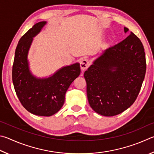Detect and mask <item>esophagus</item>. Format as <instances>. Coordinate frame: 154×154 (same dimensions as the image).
Masks as SVG:
<instances>
[{"label":"esophagus","instance_id":"obj_1","mask_svg":"<svg viewBox=\"0 0 154 154\" xmlns=\"http://www.w3.org/2000/svg\"><path fill=\"white\" fill-rule=\"evenodd\" d=\"M89 66V61L87 59H82L81 62H80V67H81L82 70H85L88 68V67Z\"/></svg>","mask_w":154,"mask_h":154}]
</instances>
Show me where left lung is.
I'll list each match as a JSON object with an SVG mask.
<instances>
[{
  "label": "left lung",
  "instance_id": "left-lung-1",
  "mask_svg": "<svg viewBox=\"0 0 154 154\" xmlns=\"http://www.w3.org/2000/svg\"><path fill=\"white\" fill-rule=\"evenodd\" d=\"M145 72L143 45L131 32L122 42L105 51L85 72L91 108L105 116L125 111L138 97Z\"/></svg>",
  "mask_w": 154,
  "mask_h": 154
}]
</instances>
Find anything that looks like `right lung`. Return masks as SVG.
<instances>
[{
  "instance_id": "add662e5",
  "label": "right lung",
  "mask_w": 154,
  "mask_h": 154,
  "mask_svg": "<svg viewBox=\"0 0 154 154\" xmlns=\"http://www.w3.org/2000/svg\"><path fill=\"white\" fill-rule=\"evenodd\" d=\"M45 23V21L36 23L20 38L15 49L12 79L16 95L24 108L34 115L51 116L63 106L67 90L80 74V66L75 63L64 67L45 79L32 76L27 54L32 38Z\"/></svg>"
}]
</instances>
